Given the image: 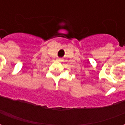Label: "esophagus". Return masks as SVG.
<instances>
[{
    "label": "esophagus",
    "mask_w": 125,
    "mask_h": 125,
    "mask_svg": "<svg viewBox=\"0 0 125 125\" xmlns=\"http://www.w3.org/2000/svg\"><path fill=\"white\" fill-rule=\"evenodd\" d=\"M57 60H58V61H62V58H58V59H57Z\"/></svg>",
    "instance_id": "34e87169"
}]
</instances>
